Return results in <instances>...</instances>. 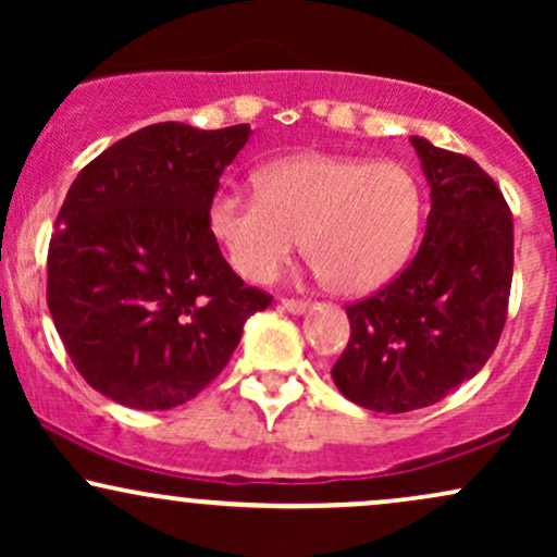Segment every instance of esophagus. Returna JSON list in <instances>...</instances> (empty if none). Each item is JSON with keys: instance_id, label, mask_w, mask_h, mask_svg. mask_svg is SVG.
<instances>
[{"instance_id": "esophagus-1", "label": "esophagus", "mask_w": 557, "mask_h": 557, "mask_svg": "<svg viewBox=\"0 0 557 557\" xmlns=\"http://www.w3.org/2000/svg\"><path fill=\"white\" fill-rule=\"evenodd\" d=\"M283 309L287 314H306L311 309L309 300H296V298H283Z\"/></svg>"}]
</instances>
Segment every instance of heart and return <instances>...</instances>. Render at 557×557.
<instances>
[{
    "mask_svg": "<svg viewBox=\"0 0 557 557\" xmlns=\"http://www.w3.org/2000/svg\"><path fill=\"white\" fill-rule=\"evenodd\" d=\"M257 194L222 190L207 225L235 272L270 283L296 253L343 296L385 287L411 253L421 220V188L406 164L350 154L280 157L253 175Z\"/></svg>",
    "mask_w": 557,
    "mask_h": 557,
    "instance_id": "heart-1",
    "label": "heart"
}]
</instances>
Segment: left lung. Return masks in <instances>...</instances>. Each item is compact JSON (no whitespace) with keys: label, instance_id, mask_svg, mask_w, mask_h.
Returning a JSON list of instances; mask_svg holds the SVG:
<instances>
[{"label":"left lung","instance_id":"left-lung-1","mask_svg":"<svg viewBox=\"0 0 557 557\" xmlns=\"http://www.w3.org/2000/svg\"><path fill=\"white\" fill-rule=\"evenodd\" d=\"M430 216L411 264L348 306L350 341L332 367L348 400L406 413L443 400L495 350L513 280V216L474 159L411 136Z\"/></svg>","mask_w":557,"mask_h":557}]
</instances>
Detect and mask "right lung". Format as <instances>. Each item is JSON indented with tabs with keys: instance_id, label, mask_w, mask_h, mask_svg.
I'll return each instance as SVG.
<instances>
[{
	"instance_id": "right-lung-1",
	"label": "right lung",
	"mask_w": 557,
	"mask_h": 557,
	"mask_svg": "<svg viewBox=\"0 0 557 557\" xmlns=\"http://www.w3.org/2000/svg\"><path fill=\"white\" fill-rule=\"evenodd\" d=\"M251 127L157 123L70 185L49 243L47 304L83 380L138 411L196 398L272 304L222 259L207 225Z\"/></svg>"
}]
</instances>
